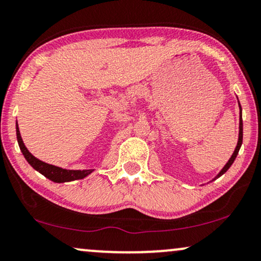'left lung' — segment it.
Here are the masks:
<instances>
[{"label": "left lung", "instance_id": "1", "mask_svg": "<svg viewBox=\"0 0 261 261\" xmlns=\"http://www.w3.org/2000/svg\"><path fill=\"white\" fill-rule=\"evenodd\" d=\"M240 104V103H239ZM243 130H242V115H241V106H240V133H239V141H238V146H236V148H235V151H234V153H232V155L231 157H230V160H229V162L228 163L225 164V167L222 169V171L219 172L218 174V177L219 176H222L223 174H224V172L228 170V169L231 167V164L234 163V161H235V158H236V155H238V153H239V150H240V147H241V145H242V137H243Z\"/></svg>", "mask_w": 261, "mask_h": 261}]
</instances>
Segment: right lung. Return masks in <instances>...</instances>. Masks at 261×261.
<instances>
[{"instance_id":"1","label":"right lung","mask_w":261,"mask_h":261,"mask_svg":"<svg viewBox=\"0 0 261 261\" xmlns=\"http://www.w3.org/2000/svg\"><path fill=\"white\" fill-rule=\"evenodd\" d=\"M16 138H18L20 150H21L23 157L26 158V161L29 162V163L31 164L37 171H39L40 174L45 176V177L49 178V180L62 184V182L81 180V178L86 177L87 175L92 172V170H67V169L55 167V165L48 164L45 163V162L39 161L38 158H36L35 155L30 153L25 145H23L21 135H20V132H19L18 123H16Z\"/></svg>"}]
</instances>
